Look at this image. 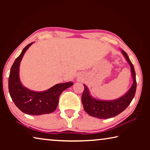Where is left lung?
Here are the masks:
<instances>
[{
	"label": "left lung",
	"instance_id": "8db88e82",
	"mask_svg": "<svg viewBox=\"0 0 150 150\" xmlns=\"http://www.w3.org/2000/svg\"><path fill=\"white\" fill-rule=\"evenodd\" d=\"M122 53L130 66L132 77L133 79L132 85L125 95L117 99L101 100L91 96L88 88L84 85L85 88L81 96V100L85 110L91 116L101 119L115 117L128 107L135 96L137 84L134 65L124 50H122Z\"/></svg>",
	"mask_w": 150,
	"mask_h": 150
}]
</instances>
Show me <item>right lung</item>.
I'll return each instance as SVG.
<instances>
[{"mask_svg": "<svg viewBox=\"0 0 150 150\" xmlns=\"http://www.w3.org/2000/svg\"><path fill=\"white\" fill-rule=\"evenodd\" d=\"M32 44L33 42L30 43L24 48L12 66L8 78L9 93L17 107L27 115L50 114L56 109L62 93L71 87L73 83L70 81L59 83L41 92L33 91L24 87L20 80V64L25 52Z\"/></svg>", "mask_w": 150, "mask_h": 150, "instance_id": "1", "label": "right lung"}]
</instances>
